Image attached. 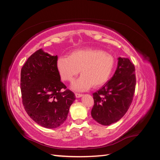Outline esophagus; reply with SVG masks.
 <instances>
[{
    "label": "esophagus",
    "instance_id": "1",
    "mask_svg": "<svg viewBox=\"0 0 160 160\" xmlns=\"http://www.w3.org/2000/svg\"><path fill=\"white\" fill-rule=\"evenodd\" d=\"M75 95H76V97L77 98H81L82 96H83V95L82 94H80V93H76Z\"/></svg>",
    "mask_w": 160,
    "mask_h": 160
}]
</instances>
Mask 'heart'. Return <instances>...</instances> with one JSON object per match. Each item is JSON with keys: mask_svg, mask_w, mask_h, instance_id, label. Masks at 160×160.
<instances>
[{"mask_svg": "<svg viewBox=\"0 0 160 160\" xmlns=\"http://www.w3.org/2000/svg\"><path fill=\"white\" fill-rule=\"evenodd\" d=\"M115 64V58L109 53L99 49H82L73 51L69 56H60L56 67L64 81H71L80 72L82 76L73 81L71 87L75 91H84L92 85L98 87L106 83Z\"/></svg>", "mask_w": 160, "mask_h": 160, "instance_id": "heart-1", "label": "heart"}]
</instances>
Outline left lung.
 Masks as SVG:
<instances>
[{
    "mask_svg": "<svg viewBox=\"0 0 160 160\" xmlns=\"http://www.w3.org/2000/svg\"><path fill=\"white\" fill-rule=\"evenodd\" d=\"M115 73L108 82L93 93L91 116L98 123L108 126L119 121L132 103L136 84L134 64L128 58H118Z\"/></svg>",
    "mask_w": 160,
    "mask_h": 160,
    "instance_id": "1",
    "label": "left lung"
}]
</instances>
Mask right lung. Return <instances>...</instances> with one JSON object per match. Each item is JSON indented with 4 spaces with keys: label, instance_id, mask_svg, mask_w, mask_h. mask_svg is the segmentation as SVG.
<instances>
[{
    "label": "right lung",
    "instance_id": "right-lung-1",
    "mask_svg": "<svg viewBox=\"0 0 160 160\" xmlns=\"http://www.w3.org/2000/svg\"><path fill=\"white\" fill-rule=\"evenodd\" d=\"M57 60V55L40 49L29 58L20 72L24 108L33 121L47 128L64 123L76 100L74 93L61 82Z\"/></svg>",
    "mask_w": 160,
    "mask_h": 160
}]
</instances>
